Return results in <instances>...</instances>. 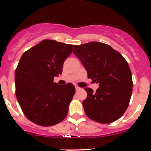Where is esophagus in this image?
<instances>
[{"instance_id":"1","label":"esophagus","mask_w":151,"mask_h":151,"mask_svg":"<svg viewBox=\"0 0 151 151\" xmlns=\"http://www.w3.org/2000/svg\"><path fill=\"white\" fill-rule=\"evenodd\" d=\"M75 89H76V91H79V90L80 89V88L78 86V85H75Z\"/></svg>"}]
</instances>
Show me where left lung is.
I'll list each match as a JSON object with an SVG mask.
<instances>
[{
  "instance_id": "1",
  "label": "left lung",
  "mask_w": 151,
  "mask_h": 151,
  "mask_svg": "<svg viewBox=\"0 0 151 151\" xmlns=\"http://www.w3.org/2000/svg\"><path fill=\"white\" fill-rule=\"evenodd\" d=\"M73 53L81 60L88 77L99 88L93 92L85 88L83 101L87 116L100 123L119 119L129 104L132 93V72L126 59L109 45L93 42L74 45Z\"/></svg>"
}]
</instances>
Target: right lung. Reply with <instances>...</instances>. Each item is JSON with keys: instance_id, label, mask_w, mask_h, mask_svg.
Masks as SVG:
<instances>
[{"instance_id": "1", "label": "right lung", "mask_w": 151, "mask_h": 151, "mask_svg": "<svg viewBox=\"0 0 151 151\" xmlns=\"http://www.w3.org/2000/svg\"><path fill=\"white\" fill-rule=\"evenodd\" d=\"M74 45L45 39L22 54L15 70V94L29 121L52 126L66 117L75 93L72 83L59 85L55 77L62 74L65 60Z\"/></svg>"}]
</instances>
